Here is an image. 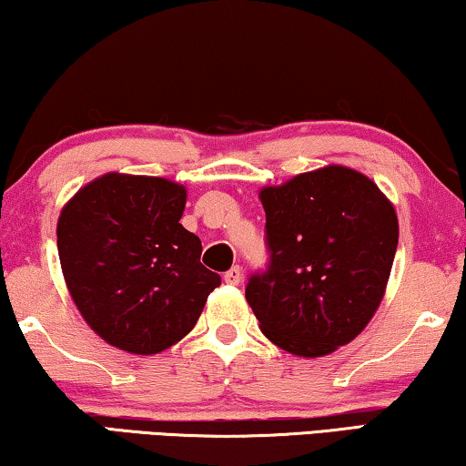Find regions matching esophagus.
<instances>
[{
  "mask_svg": "<svg viewBox=\"0 0 466 466\" xmlns=\"http://www.w3.org/2000/svg\"><path fill=\"white\" fill-rule=\"evenodd\" d=\"M225 281L228 283V286H239V281H241V268H239V267L228 268V271L225 273Z\"/></svg>",
  "mask_w": 466,
  "mask_h": 466,
  "instance_id": "esophagus-1",
  "label": "esophagus"
}]
</instances>
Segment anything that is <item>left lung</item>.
Segmentation results:
<instances>
[{"mask_svg":"<svg viewBox=\"0 0 466 466\" xmlns=\"http://www.w3.org/2000/svg\"><path fill=\"white\" fill-rule=\"evenodd\" d=\"M268 267L246 300L273 345L321 357L347 345L379 309L400 225L376 183L345 166L260 188Z\"/></svg>","mask_w":466,"mask_h":466,"instance_id":"1","label":"left lung"}]
</instances>
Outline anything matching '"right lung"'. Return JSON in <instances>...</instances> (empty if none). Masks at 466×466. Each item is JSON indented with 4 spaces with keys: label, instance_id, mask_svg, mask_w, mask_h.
Listing matches in <instances>:
<instances>
[{
    "label": "right lung",
    "instance_id": "1",
    "mask_svg": "<svg viewBox=\"0 0 466 466\" xmlns=\"http://www.w3.org/2000/svg\"><path fill=\"white\" fill-rule=\"evenodd\" d=\"M185 204L183 185L109 172L79 188L60 212L66 288L109 345L137 355L177 345L220 286V275L199 262V238L180 225Z\"/></svg>",
    "mask_w": 466,
    "mask_h": 466
}]
</instances>
